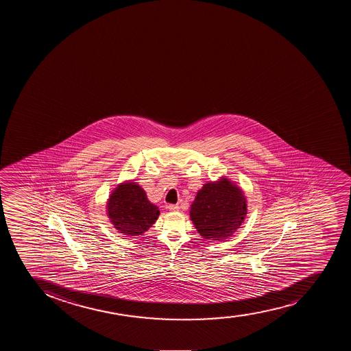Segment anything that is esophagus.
I'll use <instances>...</instances> for the list:
<instances>
[{
	"instance_id": "1",
	"label": "esophagus",
	"mask_w": 351,
	"mask_h": 351,
	"mask_svg": "<svg viewBox=\"0 0 351 351\" xmlns=\"http://www.w3.org/2000/svg\"><path fill=\"white\" fill-rule=\"evenodd\" d=\"M167 208L169 209V210H171V212H176V210H178V209H180V206L168 205V207H167Z\"/></svg>"
}]
</instances>
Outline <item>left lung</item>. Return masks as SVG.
<instances>
[{
  "instance_id": "obj_1",
  "label": "left lung",
  "mask_w": 351,
  "mask_h": 351,
  "mask_svg": "<svg viewBox=\"0 0 351 351\" xmlns=\"http://www.w3.org/2000/svg\"><path fill=\"white\" fill-rule=\"evenodd\" d=\"M243 191L228 178L209 182L192 202L190 217L205 239L223 240L232 236L246 217Z\"/></svg>"
}]
</instances>
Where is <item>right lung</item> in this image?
Segmentation results:
<instances>
[{
  "instance_id": "add662e5",
  "label": "right lung",
  "mask_w": 351,
  "mask_h": 351,
  "mask_svg": "<svg viewBox=\"0 0 351 351\" xmlns=\"http://www.w3.org/2000/svg\"><path fill=\"white\" fill-rule=\"evenodd\" d=\"M108 219L115 229L129 237L143 236L160 215L156 205L135 182L121 183L112 192L106 205Z\"/></svg>"
}]
</instances>
